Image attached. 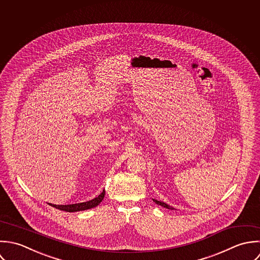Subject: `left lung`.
I'll use <instances>...</instances> for the list:
<instances>
[{"mask_svg":"<svg viewBox=\"0 0 260 260\" xmlns=\"http://www.w3.org/2000/svg\"><path fill=\"white\" fill-rule=\"evenodd\" d=\"M153 201L157 204V205H159V206H161V207L167 208V209H171V210H174L175 208L172 207V206H170V205H168V204H166L165 202H160V201H157V200H155V199H153Z\"/></svg>","mask_w":260,"mask_h":260,"instance_id":"left-lung-1","label":"left lung"}]
</instances>
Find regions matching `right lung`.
Here are the masks:
<instances>
[{
  "label": "right lung",
  "instance_id": "1",
  "mask_svg": "<svg viewBox=\"0 0 260 260\" xmlns=\"http://www.w3.org/2000/svg\"><path fill=\"white\" fill-rule=\"evenodd\" d=\"M104 195H105V191H103L98 197H95L94 199L87 201V202H83V203H77V204H70V205H54L49 203L50 206L62 210V211H66V212H77V211H84V210H88L91 208L96 207L101 204V202L104 200Z\"/></svg>",
  "mask_w": 260,
  "mask_h": 260
}]
</instances>
